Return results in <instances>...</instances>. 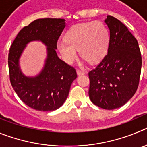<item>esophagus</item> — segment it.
<instances>
[{
	"label": "esophagus",
	"mask_w": 147,
	"mask_h": 147,
	"mask_svg": "<svg viewBox=\"0 0 147 147\" xmlns=\"http://www.w3.org/2000/svg\"><path fill=\"white\" fill-rule=\"evenodd\" d=\"M76 73H77L78 76H80V75H84L85 74V72H83V71H80V70H76Z\"/></svg>",
	"instance_id": "1"
}]
</instances>
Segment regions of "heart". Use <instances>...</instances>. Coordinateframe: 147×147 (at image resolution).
<instances>
[{"label":"heart","mask_w":147,"mask_h":147,"mask_svg":"<svg viewBox=\"0 0 147 147\" xmlns=\"http://www.w3.org/2000/svg\"><path fill=\"white\" fill-rule=\"evenodd\" d=\"M65 40L58 41L57 46L67 63L77 58V51L83 59L92 64L104 59L108 50L110 33L102 21L88 22L73 26L66 33Z\"/></svg>","instance_id":"b5f03b06"}]
</instances>
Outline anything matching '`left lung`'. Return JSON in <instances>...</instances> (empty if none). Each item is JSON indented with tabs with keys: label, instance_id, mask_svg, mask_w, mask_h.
Returning a JSON list of instances; mask_svg holds the SVG:
<instances>
[{
	"label": "left lung",
	"instance_id": "left-lung-1",
	"mask_svg": "<svg viewBox=\"0 0 147 147\" xmlns=\"http://www.w3.org/2000/svg\"><path fill=\"white\" fill-rule=\"evenodd\" d=\"M108 50L96 68L88 73L90 99L105 110L125 105L134 94L141 76V51L138 41L120 20L107 15Z\"/></svg>",
	"mask_w": 147,
	"mask_h": 147
}]
</instances>
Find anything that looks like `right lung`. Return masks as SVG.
Returning <instances> with one entry per match:
<instances>
[{"mask_svg": "<svg viewBox=\"0 0 147 147\" xmlns=\"http://www.w3.org/2000/svg\"><path fill=\"white\" fill-rule=\"evenodd\" d=\"M65 27V19H37L20 30L10 47L8 65L11 86L22 102L36 110L53 111L60 107L77 77L76 70L61 60L56 52ZM35 40L47 46V57L40 74L31 78L22 73L19 59L27 44Z\"/></svg>", "mask_w": 147, "mask_h": 147, "instance_id": "right-lung-1", "label": "right lung"}]
</instances>
